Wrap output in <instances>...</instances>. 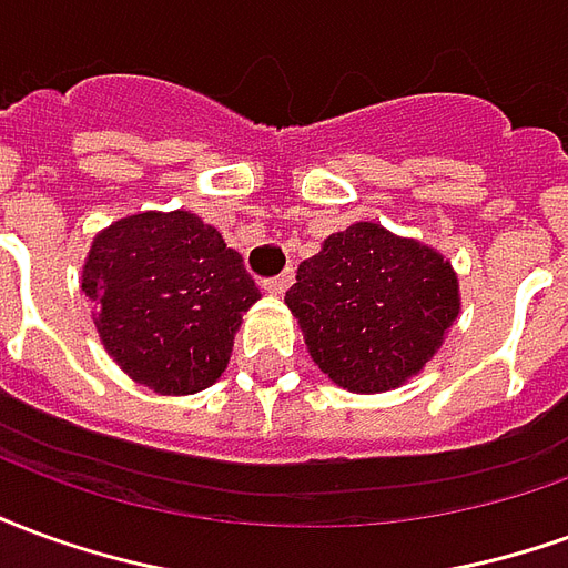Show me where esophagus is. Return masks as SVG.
I'll use <instances>...</instances> for the list:
<instances>
[{
	"mask_svg": "<svg viewBox=\"0 0 568 568\" xmlns=\"http://www.w3.org/2000/svg\"><path fill=\"white\" fill-rule=\"evenodd\" d=\"M295 283V271H292V267H288V271H283L280 273V276H271V280H264V292H271V295H283L285 288H288V285Z\"/></svg>",
	"mask_w": 568,
	"mask_h": 568,
	"instance_id": "esophagus-1",
	"label": "esophagus"
}]
</instances>
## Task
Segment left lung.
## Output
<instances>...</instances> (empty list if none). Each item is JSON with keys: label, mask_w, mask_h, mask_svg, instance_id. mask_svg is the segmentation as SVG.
Listing matches in <instances>:
<instances>
[{"label": "left lung", "mask_w": 568, "mask_h": 568, "mask_svg": "<svg viewBox=\"0 0 568 568\" xmlns=\"http://www.w3.org/2000/svg\"><path fill=\"white\" fill-rule=\"evenodd\" d=\"M285 304L328 381L349 393H386L438 353L459 316V283L435 248L356 222L301 261Z\"/></svg>", "instance_id": "left-lung-1"}]
</instances>
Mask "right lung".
Returning <instances> with one entry per match:
<instances>
[{"instance_id":"1","label":"right lung","mask_w":568,"mask_h":568,"mask_svg":"<svg viewBox=\"0 0 568 568\" xmlns=\"http://www.w3.org/2000/svg\"><path fill=\"white\" fill-rule=\"evenodd\" d=\"M81 292L124 374L161 395L222 377L240 320L261 297L243 255L194 212H140L93 236Z\"/></svg>"}]
</instances>
